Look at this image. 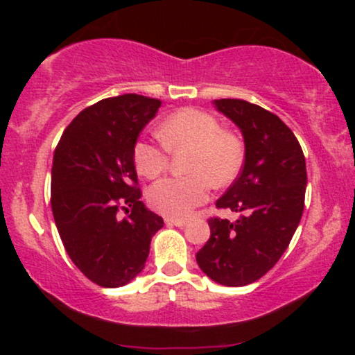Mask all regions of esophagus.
<instances>
[{
	"instance_id": "1",
	"label": "esophagus",
	"mask_w": 355,
	"mask_h": 355,
	"mask_svg": "<svg viewBox=\"0 0 355 355\" xmlns=\"http://www.w3.org/2000/svg\"><path fill=\"white\" fill-rule=\"evenodd\" d=\"M165 223L170 227H185L187 225V220L183 218H172V217H166Z\"/></svg>"
}]
</instances>
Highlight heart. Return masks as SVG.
Segmentation results:
<instances>
[{"label":"heart","mask_w":355,"mask_h":355,"mask_svg":"<svg viewBox=\"0 0 355 355\" xmlns=\"http://www.w3.org/2000/svg\"><path fill=\"white\" fill-rule=\"evenodd\" d=\"M164 145L140 140L133 148L137 170L146 178L158 177L168 165V150L190 148L187 177H166L148 190V202L168 217H187L209 198L211 183L229 185L243 164V145L210 113L197 108L178 110L158 126Z\"/></svg>","instance_id":"b5f03b06"}]
</instances>
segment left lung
<instances>
[{
  "mask_svg": "<svg viewBox=\"0 0 355 355\" xmlns=\"http://www.w3.org/2000/svg\"><path fill=\"white\" fill-rule=\"evenodd\" d=\"M215 108L239 126L245 144L242 172L217 200L239 211L235 222L210 218V239L197 263L214 282L242 287L263 277L287 250L304 211L307 170L299 141L274 113L245 100Z\"/></svg>",
  "mask_w": 355,
  "mask_h": 355,
  "instance_id": "8db88e82",
  "label": "left lung"
}]
</instances>
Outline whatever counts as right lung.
Wrapping results in <instances>:
<instances>
[{"label": "right lung", "instance_id": "right-lung-1", "mask_svg": "<svg viewBox=\"0 0 355 355\" xmlns=\"http://www.w3.org/2000/svg\"><path fill=\"white\" fill-rule=\"evenodd\" d=\"M160 107V100L135 93L100 100L75 116L53 155L56 229L73 263L100 287L135 279L164 227L140 200L133 160L138 135Z\"/></svg>", "mask_w": 355, "mask_h": 355}]
</instances>
